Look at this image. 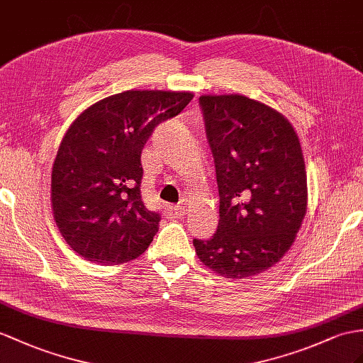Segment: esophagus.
I'll use <instances>...</instances> for the list:
<instances>
[{"mask_svg": "<svg viewBox=\"0 0 363 363\" xmlns=\"http://www.w3.org/2000/svg\"><path fill=\"white\" fill-rule=\"evenodd\" d=\"M164 214L167 218H180L184 216V206L182 205H167L164 208Z\"/></svg>", "mask_w": 363, "mask_h": 363, "instance_id": "34e87169", "label": "esophagus"}]
</instances>
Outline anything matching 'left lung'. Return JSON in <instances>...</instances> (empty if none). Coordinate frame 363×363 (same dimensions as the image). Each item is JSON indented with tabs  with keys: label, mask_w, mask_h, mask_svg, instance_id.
Returning a JSON list of instances; mask_svg holds the SVG:
<instances>
[{
	"label": "left lung",
	"mask_w": 363,
	"mask_h": 363,
	"mask_svg": "<svg viewBox=\"0 0 363 363\" xmlns=\"http://www.w3.org/2000/svg\"><path fill=\"white\" fill-rule=\"evenodd\" d=\"M216 163L220 220L194 238L203 264L228 279L267 271L293 245L306 214V172L291 123L245 95H201Z\"/></svg>",
	"instance_id": "left-lung-1"
}]
</instances>
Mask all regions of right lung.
I'll return each instance as SVG.
<instances>
[{"label": "right lung", "instance_id": "obj_1", "mask_svg": "<svg viewBox=\"0 0 363 363\" xmlns=\"http://www.w3.org/2000/svg\"><path fill=\"white\" fill-rule=\"evenodd\" d=\"M192 96L126 91L92 104L70 125L52 167L50 199L61 235L82 257L125 263L151 245L160 214L141 200V151Z\"/></svg>", "mask_w": 363, "mask_h": 363}]
</instances>
